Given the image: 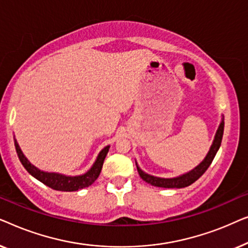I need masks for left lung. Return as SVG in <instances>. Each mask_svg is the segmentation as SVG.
I'll use <instances>...</instances> for the list:
<instances>
[{
    "label": "left lung",
    "mask_w": 248,
    "mask_h": 248,
    "mask_svg": "<svg viewBox=\"0 0 248 248\" xmlns=\"http://www.w3.org/2000/svg\"><path fill=\"white\" fill-rule=\"evenodd\" d=\"M223 128H225V121L222 120L218 131H217L215 141H213V144L211 149H210L208 155H206L204 160H203L198 167L193 169L192 171L187 172V174L179 176V177H176V178H159V177H154V176L145 174V172L142 171L141 169L137 166L139 175H140V177L143 179L144 182L149 183V184H151L152 186H157V187L182 188V187H186V186H189L195 181H198V179L206 171V169L209 168V166L211 165V162L216 157L217 152L219 150L220 144H221Z\"/></svg>",
    "instance_id": "obj_1"
}]
</instances>
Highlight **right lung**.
Masks as SVG:
<instances>
[{"instance_id":"add662e5","label":"right lung","mask_w":248,"mask_h":248,"mask_svg":"<svg viewBox=\"0 0 248 248\" xmlns=\"http://www.w3.org/2000/svg\"><path fill=\"white\" fill-rule=\"evenodd\" d=\"M15 147L16 150V154H18V157L21 161L23 167L27 169V171L29 172L30 175H32L33 177L38 179L45 184L48 187L56 189V191H62V192H73L78 191V189L88 187L90 186L99 176L101 168H103V164L105 158L108 154V150H109V145L106 148H104L103 150L100 151L99 155H98L96 162H94L93 167L88 172L84 175L81 176H74V177H70V176H64L60 174H55V172H45L39 170L38 168H36L35 166H32L30 162L27 160V158L23 155L22 151L20 150L18 143L15 140Z\"/></svg>"}]
</instances>
